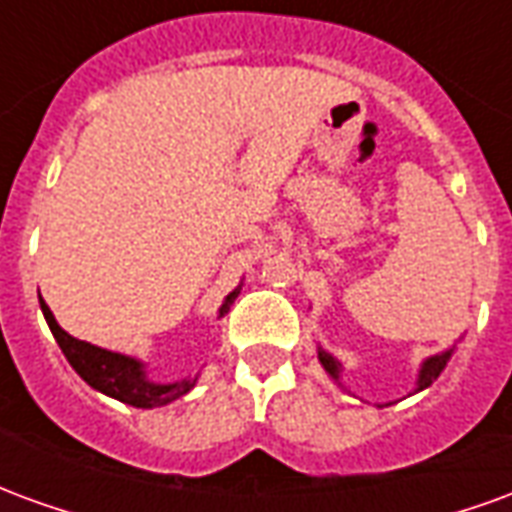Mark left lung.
<instances>
[{
	"label": "left lung",
	"mask_w": 512,
	"mask_h": 512,
	"mask_svg": "<svg viewBox=\"0 0 512 512\" xmlns=\"http://www.w3.org/2000/svg\"><path fill=\"white\" fill-rule=\"evenodd\" d=\"M452 351H444V354L439 356H430L428 362L422 365V370H419V384L417 389H425V386H430L436 378H439V373L444 370V365H447V359H450ZM318 359H321V365L326 367V373L332 378H340V362L334 359L332 354H326V351H318Z\"/></svg>",
	"instance_id": "obj_1"
}]
</instances>
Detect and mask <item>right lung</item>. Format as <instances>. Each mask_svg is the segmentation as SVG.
<instances>
[{
	"label": "right lung",
	"instance_id": "1",
	"mask_svg": "<svg viewBox=\"0 0 512 512\" xmlns=\"http://www.w3.org/2000/svg\"><path fill=\"white\" fill-rule=\"evenodd\" d=\"M238 296V290H233L227 301H224V307L219 310V315L227 312L230 307V301ZM40 310L46 315V323H49L51 334H54V340L60 343L62 354L65 359L71 362V367L79 373V376L87 381V384L98 389V392H104V395L115 397L120 403H128V406L136 408H156V406H167L172 400H178L189 392L191 386L197 378H186V381H178V384H153V381H147L145 370L142 365L131 359V356L123 354H112V351H104V348H98V345L84 343V340H76L71 334L60 329V323L54 321V315H51L49 304L40 299Z\"/></svg>",
	"mask_w": 512,
	"mask_h": 512
}]
</instances>
